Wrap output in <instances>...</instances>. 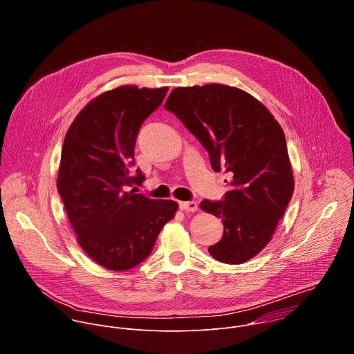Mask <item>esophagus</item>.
I'll return each instance as SVG.
<instances>
[{
	"label": "esophagus",
	"mask_w": 354,
	"mask_h": 354,
	"mask_svg": "<svg viewBox=\"0 0 354 354\" xmlns=\"http://www.w3.org/2000/svg\"><path fill=\"white\" fill-rule=\"evenodd\" d=\"M197 203L196 201H179V209L183 212H196L197 210Z\"/></svg>",
	"instance_id": "34e87169"
}]
</instances>
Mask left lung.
Masks as SVG:
<instances>
[{"label":"left lung","mask_w":354,"mask_h":354,"mask_svg":"<svg viewBox=\"0 0 354 354\" xmlns=\"http://www.w3.org/2000/svg\"><path fill=\"white\" fill-rule=\"evenodd\" d=\"M165 109L201 142L216 172L232 175L223 200L200 207L223 220V238L210 255L243 263L269 243L294 190L283 129L248 92L221 84L175 88Z\"/></svg>","instance_id":"left-lung-1"}]
</instances>
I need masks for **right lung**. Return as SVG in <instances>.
<instances>
[{
	"instance_id": "1",
	"label": "right lung",
	"mask_w": 354,
	"mask_h": 354,
	"mask_svg": "<svg viewBox=\"0 0 354 354\" xmlns=\"http://www.w3.org/2000/svg\"><path fill=\"white\" fill-rule=\"evenodd\" d=\"M168 88L120 86L99 95L70 126L62 151L57 189L78 243L96 263L123 272L153 250L162 227L174 218V200H154L127 186L134 147L144 120L156 112Z\"/></svg>"
}]
</instances>
